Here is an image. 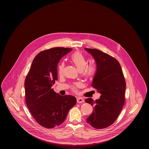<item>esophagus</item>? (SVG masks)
Returning a JSON list of instances; mask_svg holds the SVG:
<instances>
[{
    "mask_svg": "<svg viewBox=\"0 0 149 149\" xmlns=\"http://www.w3.org/2000/svg\"><path fill=\"white\" fill-rule=\"evenodd\" d=\"M84 102V100L82 98H78L77 99V103H81Z\"/></svg>",
    "mask_w": 149,
    "mask_h": 149,
    "instance_id": "obj_1",
    "label": "esophagus"
}]
</instances>
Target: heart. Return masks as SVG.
Segmentation results:
<instances>
[{
    "instance_id": "b5f03b06",
    "label": "heart",
    "mask_w": 149,
    "mask_h": 149,
    "mask_svg": "<svg viewBox=\"0 0 149 149\" xmlns=\"http://www.w3.org/2000/svg\"><path fill=\"white\" fill-rule=\"evenodd\" d=\"M71 58L74 63L75 64L78 69L81 72L82 76L87 79H92L94 77L97 73V68L92 64L87 65V61L83 55L79 51L74 52ZM65 63L64 62L60 64L58 66V72L60 75L64 74ZM80 86L79 83H75L72 86V91L75 92L77 91V88Z\"/></svg>"
}]
</instances>
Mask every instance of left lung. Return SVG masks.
Instances as JSON below:
<instances>
[{
	"label": "left lung",
	"instance_id": "1",
	"mask_svg": "<svg viewBox=\"0 0 149 149\" xmlns=\"http://www.w3.org/2000/svg\"><path fill=\"white\" fill-rule=\"evenodd\" d=\"M97 63V73L92 86L100 92L99 99L87 98L85 102L94 108L86 121L97 129L112 125L120 113L125 102L126 81L119 62L113 57L95 49H86Z\"/></svg>",
	"mask_w": 149,
	"mask_h": 149
}]
</instances>
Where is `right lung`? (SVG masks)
Wrapping results in <instances>:
<instances>
[{
  "instance_id": "obj_1",
  "label": "right lung",
  "mask_w": 149,
  "mask_h": 149,
  "mask_svg": "<svg viewBox=\"0 0 149 149\" xmlns=\"http://www.w3.org/2000/svg\"><path fill=\"white\" fill-rule=\"evenodd\" d=\"M70 48L53 47L39 52L33 59L24 81L25 100L36 122L43 127L53 128L62 124L75 97L56 93L52 86L57 80V64Z\"/></svg>"
}]
</instances>
